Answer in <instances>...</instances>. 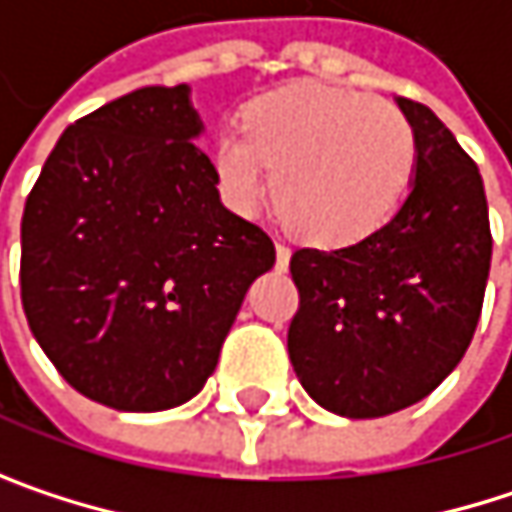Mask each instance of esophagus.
<instances>
[{
  "label": "esophagus",
  "mask_w": 512,
  "mask_h": 512,
  "mask_svg": "<svg viewBox=\"0 0 512 512\" xmlns=\"http://www.w3.org/2000/svg\"><path fill=\"white\" fill-rule=\"evenodd\" d=\"M287 263H290V249L278 243V246H275V266L284 272V269H287Z\"/></svg>",
  "instance_id": "1"
}]
</instances>
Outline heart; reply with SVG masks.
Instances as JSON below:
<instances>
[{
    "label": "heart",
    "instance_id": "1",
    "mask_svg": "<svg viewBox=\"0 0 512 512\" xmlns=\"http://www.w3.org/2000/svg\"><path fill=\"white\" fill-rule=\"evenodd\" d=\"M278 219L305 243L353 246L379 231L400 207L415 168L409 121L353 88L293 82L243 115V130H222L210 171L222 201L252 213L266 195Z\"/></svg>",
    "mask_w": 512,
    "mask_h": 512
}]
</instances>
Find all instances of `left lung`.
Listing matches in <instances>:
<instances>
[{"label": "left lung", "instance_id": "1", "mask_svg": "<svg viewBox=\"0 0 512 512\" xmlns=\"http://www.w3.org/2000/svg\"><path fill=\"white\" fill-rule=\"evenodd\" d=\"M415 136L409 195L344 249H296L287 353L302 388L341 418L394 415L433 394L474 338L492 260L477 165L424 103L397 97Z\"/></svg>", "mask_w": 512, "mask_h": 512}]
</instances>
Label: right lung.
<instances>
[{"label": "right lung", "mask_w": 512, "mask_h": 512, "mask_svg": "<svg viewBox=\"0 0 512 512\" xmlns=\"http://www.w3.org/2000/svg\"><path fill=\"white\" fill-rule=\"evenodd\" d=\"M189 94L139 88L70 124L23 210L29 329L79 394L118 412L192 400L275 263L222 204Z\"/></svg>", "instance_id": "1"}]
</instances>
